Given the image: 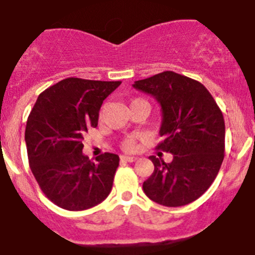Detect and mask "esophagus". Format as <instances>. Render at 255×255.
Here are the masks:
<instances>
[{"label": "esophagus", "instance_id": "esophagus-1", "mask_svg": "<svg viewBox=\"0 0 255 255\" xmlns=\"http://www.w3.org/2000/svg\"><path fill=\"white\" fill-rule=\"evenodd\" d=\"M121 160H123V162H135L137 160V157H130V155H121Z\"/></svg>", "mask_w": 255, "mask_h": 255}]
</instances>
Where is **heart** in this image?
Segmentation results:
<instances>
[{
	"mask_svg": "<svg viewBox=\"0 0 255 255\" xmlns=\"http://www.w3.org/2000/svg\"><path fill=\"white\" fill-rule=\"evenodd\" d=\"M135 101H140V100H134V101H132V103L135 102ZM122 147H123V149H126V150H134L135 147H137V142H135V139H134V138H133V137L127 138V139L123 140Z\"/></svg>",
	"mask_w": 255,
	"mask_h": 255,
	"instance_id": "heart-1",
	"label": "heart"
}]
</instances>
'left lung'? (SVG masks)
Returning a JSON list of instances; mask_svg holds the SVG:
<instances>
[{"label": "left lung", "instance_id": "8db88e82", "mask_svg": "<svg viewBox=\"0 0 255 255\" xmlns=\"http://www.w3.org/2000/svg\"><path fill=\"white\" fill-rule=\"evenodd\" d=\"M133 87L153 96L162 107L163 140L157 148L173 154L170 163L149 157L154 170L143 183L145 196L165 207L192 203L221 169L226 145L223 113L201 82L172 71L135 81Z\"/></svg>", "mask_w": 255, "mask_h": 255}]
</instances>
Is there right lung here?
Returning a JSON list of instances; mask_svg holds the SVG:
<instances>
[{
    "mask_svg": "<svg viewBox=\"0 0 255 255\" xmlns=\"http://www.w3.org/2000/svg\"><path fill=\"white\" fill-rule=\"evenodd\" d=\"M121 81L70 77L41 93L24 132L28 163L44 196L67 211H85L111 193L120 157L105 153L90 160L83 135L97 127L103 101Z\"/></svg>",
    "mask_w": 255,
    "mask_h": 255,
    "instance_id": "add662e5",
    "label": "right lung"
}]
</instances>
